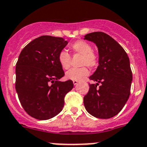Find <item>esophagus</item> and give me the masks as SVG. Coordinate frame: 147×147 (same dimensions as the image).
<instances>
[{"instance_id": "obj_1", "label": "esophagus", "mask_w": 147, "mask_h": 147, "mask_svg": "<svg viewBox=\"0 0 147 147\" xmlns=\"http://www.w3.org/2000/svg\"><path fill=\"white\" fill-rule=\"evenodd\" d=\"M78 82H78L77 80H74V81H73V83H74V85H76V84H78Z\"/></svg>"}]
</instances>
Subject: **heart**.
Wrapping results in <instances>:
<instances>
[{
  "label": "heart",
  "mask_w": 147,
  "mask_h": 147,
  "mask_svg": "<svg viewBox=\"0 0 147 147\" xmlns=\"http://www.w3.org/2000/svg\"><path fill=\"white\" fill-rule=\"evenodd\" d=\"M71 49L74 54H79L82 56L81 60L82 65H88L93 68L98 64V57L96 53L92 51V46L87 41L79 40L71 45ZM58 63L62 68L68 70L71 67V57L69 54L65 50H62L58 54ZM89 74L87 67L83 66L79 68H72L66 73L67 79L71 80H81Z\"/></svg>",
  "instance_id": "b5f03b06"
}]
</instances>
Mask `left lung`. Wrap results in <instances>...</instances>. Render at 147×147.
I'll return each mask as SVG.
<instances>
[{
  "instance_id": "obj_1",
  "label": "left lung",
  "mask_w": 147,
  "mask_h": 147,
  "mask_svg": "<svg viewBox=\"0 0 147 147\" xmlns=\"http://www.w3.org/2000/svg\"><path fill=\"white\" fill-rule=\"evenodd\" d=\"M84 39L95 43L99 54V65L90 76L97 83L89 84L84 107L95 117L109 119L122 109L130 96L133 75L129 57L120 44L103 32L88 33Z\"/></svg>"
}]
</instances>
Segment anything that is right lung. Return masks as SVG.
Segmentation results:
<instances>
[{"label": "right lung", "instance_id": "right-lung-1", "mask_svg": "<svg viewBox=\"0 0 147 147\" xmlns=\"http://www.w3.org/2000/svg\"><path fill=\"white\" fill-rule=\"evenodd\" d=\"M67 44L63 38L42 36L25 46L19 56L16 91L24 110L35 119L47 120L58 114L74 87L71 80L59 81L65 73L57 57Z\"/></svg>", "mask_w": 147, "mask_h": 147}]
</instances>
